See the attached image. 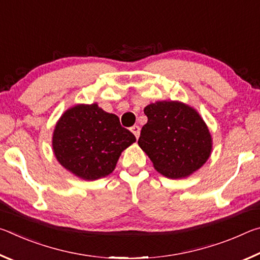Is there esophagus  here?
Listing matches in <instances>:
<instances>
[{
	"instance_id": "obj_1",
	"label": "esophagus",
	"mask_w": 260,
	"mask_h": 260,
	"mask_svg": "<svg viewBox=\"0 0 260 260\" xmlns=\"http://www.w3.org/2000/svg\"><path fill=\"white\" fill-rule=\"evenodd\" d=\"M131 132L135 135L136 139H138L140 136V127L138 125H134L133 127H131Z\"/></svg>"
}]
</instances>
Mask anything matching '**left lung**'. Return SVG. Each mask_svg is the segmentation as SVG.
<instances>
[{
    "mask_svg": "<svg viewBox=\"0 0 260 260\" xmlns=\"http://www.w3.org/2000/svg\"><path fill=\"white\" fill-rule=\"evenodd\" d=\"M147 124L138 141L157 172L182 179L203 166L212 151L209 127L195 109L179 101H157L144 108Z\"/></svg>",
    "mask_w": 260,
    "mask_h": 260,
    "instance_id": "obj_1",
    "label": "left lung"
}]
</instances>
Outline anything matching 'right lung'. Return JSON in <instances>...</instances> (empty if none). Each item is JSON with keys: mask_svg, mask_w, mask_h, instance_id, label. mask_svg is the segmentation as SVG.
I'll return each mask as SVG.
<instances>
[{"mask_svg": "<svg viewBox=\"0 0 260 260\" xmlns=\"http://www.w3.org/2000/svg\"><path fill=\"white\" fill-rule=\"evenodd\" d=\"M135 141L116 114L105 112L98 103L77 104L56 122L52 151L69 172L93 181L111 174L121 152Z\"/></svg>", "mask_w": 260, "mask_h": 260, "instance_id": "obj_1", "label": "right lung"}]
</instances>
